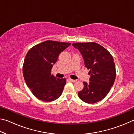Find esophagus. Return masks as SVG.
Masks as SVG:
<instances>
[{
    "label": "esophagus",
    "instance_id": "1",
    "mask_svg": "<svg viewBox=\"0 0 134 134\" xmlns=\"http://www.w3.org/2000/svg\"><path fill=\"white\" fill-rule=\"evenodd\" d=\"M69 80L70 81H71V82H72V83H75V82H76L77 81V80H73V79H69Z\"/></svg>",
    "mask_w": 134,
    "mask_h": 134
}]
</instances>
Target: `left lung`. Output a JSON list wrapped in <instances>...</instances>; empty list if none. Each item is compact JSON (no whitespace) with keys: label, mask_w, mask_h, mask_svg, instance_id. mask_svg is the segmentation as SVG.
<instances>
[{"label":"left lung","mask_w":134,"mask_h":134,"mask_svg":"<svg viewBox=\"0 0 134 134\" xmlns=\"http://www.w3.org/2000/svg\"><path fill=\"white\" fill-rule=\"evenodd\" d=\"M83 56L85 67L90 70V82H83L79 92L81 100L87 103L100 101L109 92L116 78V69L112 55L102 45L94 42L72 44Z\"/></svg>","instance_id":"8db88e82"}]
</instances>
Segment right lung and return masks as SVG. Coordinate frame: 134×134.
I'll return each mask as SVG.
<instances>
[{
    "mask_svg": "<svg viewBox=\"0 0 134 134\" xmlns=\"http://www.w3.org/2000/svg\"><path fill=\"white\" fill-rule=\"evenodd\" d=\"M71 45L69 42L45 41L35 45L26 54L23 74L26 85L38 99L51 102L62 94L65 79L51 74V69L62 52Z\"/></svg>",
    "mask_w": 134,
    "mask_h": 134,
    "instance_id": "obj_1",
    "label": "right lung"
}]
</instances>
